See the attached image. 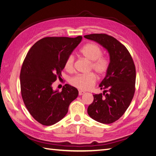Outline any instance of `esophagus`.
Returning <instances> with one entry per match:
<instances>
[{
    "label": "esophagus",
    "mask_w": 156,
    "mask_h": 156,
    "mask_svg": "<svg viewBox=\"0 0 156 156\" xmlns=\"http://www.w3.org/2000/svg\"><path fill=\"white\" fill-rule=\"evenodd\" d=\"M84 93H85V92H84L83 90H79V96H82V95H83Z\"/></svg>",
    "instance_id": "obj_1"
}]
</instances>
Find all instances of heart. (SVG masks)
Here are the masks:
<instances>
[{
    "instance_id": "b5f03b06",
    "label": "heart",
    "mask_w": 156,
    "mask_h": 156,
    "mask_svg": "<svg viewBox=\"0 0 156 156\" xmlns=\"http://www.w3.org/2000/svg\"><path fill=\"white\" fill-rule=\"evenodd\" d=\"M83 57L90 62V68L97 75L101 76L107 71L108 60L101 56L102 50L98 45L89 43L84 45L80 51ZM75 57L73 55L68 56L64 63V68L68 72H72L74 68ZM96 81V78L93 73L77 75L70 80V84L82 90H87L91 88Z\"/></svg>"
}]
</instances>
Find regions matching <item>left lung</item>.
<instances>
[{"label":"left lung","mask_w":156,"mask_h":156,"mask_svg":"<svg viewBox=\"0 0 156 156\" xmlns=\"http://www.w3.org/2000/svg\"><path fill=\"white\" fill-rule=\"evenodd\" d=\"M84 37L101 45L110 58L105 77L99 85L104 90L94 94L88 114L100 123L111 124L124 115L133 98L136 79L133 60L126 47L112 36L92 34Z\"/></svg>","instance_id":"1"}]
</instances>
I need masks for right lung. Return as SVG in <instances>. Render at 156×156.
I'll list each match as a JSON object with an SVG mask.
<instances>
[{
	"label": "right lung",
	"instance_id": "obj_1",
	"mask_svg": "<svg viewBox=\"0 0 156 156\" xmlns=\"http://www.w3.org/2000/svg\"><path fill=\"white\" fill-rule=\"evenodd\" d=\"M82 40L76 37H46L32 45L23 63L20 73L21 96L34 119L44 126L62 120L78 96L76 88L66 84L54 90L52 84L60 78L64 63Z\"/></svg>",
	"mask_w": 156,
	"mask_h": 156
}]
</instances>
